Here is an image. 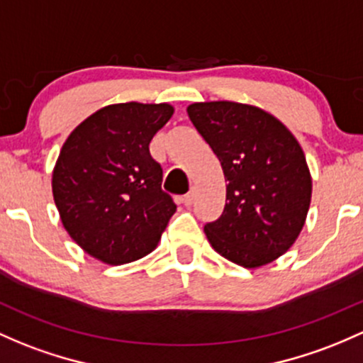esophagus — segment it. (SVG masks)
Listing matches in <instances>:
<instances>
[{
  "label": "esophagus",
  "instance_id": "34e87169",
  "mask_svg": "<svg viewBox=\"0 0 363 363\" xmlns=\"http://www.w3.org/2000/svg\"><path fill=\"white\" fill-rule=\"evenodd\" d=\"M193 201H194V191H189L188 194H184V196H182V203H184L186 206L193 205Z\"/></svg>",
  "mask_w": 363,
  "mask_h": 363
}]
</instances>
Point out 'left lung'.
<instances>
[{
	"label": "left lung",
	"instance_id": "obj_1",
	"mask_svg": "<svg viewBox=\"0 0 363 363\" xmlns=\"http://www.w3.org/2000/svg\"><path fill=\"white\" fill-rule=\"evenodd\" d=\"M188 115L229 182L224 212L205 224L210 245L246 269L270 264L303 229L312 198L303 150L276 117L257 106L193 103Z\"/></svg>",
	"mask_w": 363,
	"mask_h": 363
}]
</instances>
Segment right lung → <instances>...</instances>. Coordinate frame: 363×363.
<instances>
[{
    "label": "right lung",
    "mask_w": 363,
    "mask_h": 363,
    "mask_svg": "<svg viewBox=\"0 0 363 363\" xmlns=\"http://www.w3.org/2000/svg\"><path fill=\"white\" fill-rule=\"evenodd\" d=\"M167 103H118L74 129L53 170V198L70 238L91 257L129 264L157 248L175 213L150 143L172 117Z\"/></svg>",
    "instance_id": "1"
}]
</instances>
